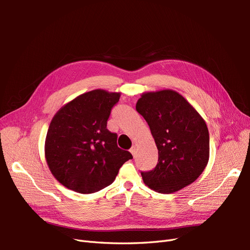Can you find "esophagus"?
Returning <instances> with one entry per match:
<instances>
[{"mask_svg": "<svg viewBox=\"0 0 250 250\" xmlns=\"http://www.w3.org/2000/svg\"><path fill=\"white\" fill-rule=\"evenodd\" d=\"M129 151H130V153L134 156V155H135V152H137V148H135V147L133 146V147H131V149H130Z\"/></svg>", "mask_w": 250, "mask_h": 250, "instance_id": "34e87169", "label": "esophagus"}]
</instances>
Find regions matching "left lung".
<instances>
[{
    "label": "left lung",
    "instance_id": "left-lung-1",
    "mask_svg": "<svg viewBox=\"0 0 250 250\" xmlns=\"http://www.w3.org/2000/svg\"><path fill=\"white\" fill-rule=\"evenodd\" d=\"M135 108L148 123L158 150L155 168L141 172L145 185L170 194L194 183L209 157L206 121L172 89L144 93Z\"/></svg>",
    "mask_w": 250,
    "mask_h": 250
}]
</instances>
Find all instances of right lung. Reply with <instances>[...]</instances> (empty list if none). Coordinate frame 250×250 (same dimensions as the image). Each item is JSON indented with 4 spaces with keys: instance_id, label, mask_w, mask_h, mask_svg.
I'll list each match as a JSON object with an SVG mask.
<instances>
[{
    "instance_id": "obj_1",
    "label": "right lung",
    "mask_w": 250,
    "mask_h": 250,
    "mask_svg": "<svg viewBox=\"0 0 250 250\" xmlns=\"http://www.w3.org/2000/svg\"><path fill=\"white\" fill-rule=\"evenodd\" d=\"M120 93L94 89L65 104L53 117L44 143L51 173L77 193L90 194L113 183L132 155L117 145L107 126Z\"/></svg>"
}]
</instances>
